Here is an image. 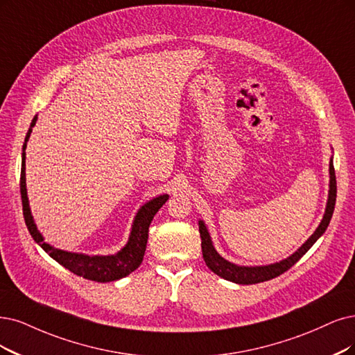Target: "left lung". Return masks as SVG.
Returning a JSON list of instances; mask_svg holds the SVG:
<instances>
[{
    "label": "left lung",
    "instance_id": "8db88e82",
    "mask_svg": "<svg viewBox=\"0 0 355 355\" xmlns=\"http://www.w3.org/2000/svg\"><path fill=\"white\" fill-rule=\"evenodd\" d=\"M329 175H331L329 198H327L326 211H324L320 225L316 228V231L311 234V237L303 245H301L294 254L278 261V263H272V265H266V266H239V265L231 263V261L219 256V253L215 250V247L211 240V235H209V232H207L205 222L199 220V231H200V239H202V253H203V259H205V263L207 265V268L211 269L214 273H216L218 277L224 278L227 281L241 284V285H250V284H259V282H265V281L277 278V277H279V275H282L284 272L290 269L291 266H294L297 261L310 250V247L322 237V234L326 231L327 225H329V222H331L334 209H335V202H336V177H335V168H334L332 159L329 162Z\"/></svg>",
    "mask_w": 355,
    "mask_h": 355
}]
</instances>
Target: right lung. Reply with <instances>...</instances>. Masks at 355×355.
Here are the masks:
<instances>
[{"label":"right lung","mask_w":355,"mask_h":355,"mask_svg":"<svg viewBox=\"0 0 355 355\" xmlns=\"http://www.w3.org/2000/svg\"><path fill=\"white\" fill-rule=\"evenodd\" d=\"M37 116L32 120L31 128L26 135L24 144H23V153H21V174H20V194H21V203H23V216L26 227H28L33 240L41 245L44 250L57 260L61 266L69 269L70 272L76 273L77 277H83L89 281L95 282H111L121 279L127 275H130L133 270H136L146 252V244H148V232L149 225L156 215V212L165 205L169 196L162 194L157 196V198L144 203L139 212L136 214V218L133 220V227H131L130 239L127 244L121 248L116 254L111 256H87L82 253H71V252H64L60 248L52 247L51 244L44 241L42 234L37 231L35 220L29 207V199H28V190H26V144L31 137L32 128L36 124Z\"/></svg>","instance_id":"1"}]
</instances>
